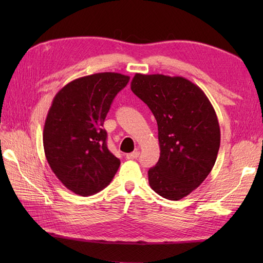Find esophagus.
<instances>
[{
    "label": "esophagus",
    "instance_id": "1",
    "mask_svg": "<svg viewBox=\"0 0 263 263\" xmlns=\"http://www.w3.org/2000/svg\"><path fill=\"white\" fill-rule=\"evenodd\" d=\"M139 155H140V153H139V152H133L131 154H127L126 158L127 159H137L139 157Z\"/></svg>",
    "mask_w": 263,
    "mask_h": 263
}]
</instances>
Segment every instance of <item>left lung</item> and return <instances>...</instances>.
Listing matches in <instances>:
<instances>
[{
  "label": "left lung",
  "instance_id": "1",
  "mask_svg": "<svg viewBox=\"0 0 263 263\" xmlns=\"http://www.w3.org/2000/svg\"><path fill=\"white\" fill-rule=\"evenodd\" d=\"M131 90L148 105L158 125L160 157L148 171L149 185L160 197L181 200L214 167L220 127L205 93L183 77L137 73Z\"/></svg>",
  "mask_w": 263,
  "mask_h": 263
}]
</instances>
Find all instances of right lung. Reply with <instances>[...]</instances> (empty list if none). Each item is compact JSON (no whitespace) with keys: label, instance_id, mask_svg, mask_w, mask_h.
<instances>
[{"label":"right lung","instance_id":"obj_1","mask_svg":"<svg viewBox=\"0 0 263 263\" xmlns=\"http://www.w3.org/2000/svg\"><path fill=\"white\" fill-rule=\"evenodd\" d=\"M130 77L102 72L69 82L55 95L44 125L48 165L63 185L88 197L113 180L121 161L106 143L103 125L110 104Z\"/></svg>","mask_w":263,"mask_h":263}]
</instances>
